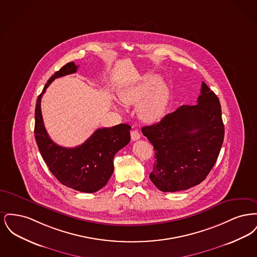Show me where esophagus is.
<instances>
[{
  "mask_svg": "<svg viewBox=\"0 0 257 257\" xmlns=\"http://www.w3.org/2000/svg\"><path fill=\"white\" fill-rule=\"evenodd\" d=\"M140 138H141V134L137 130H133L131 132V139H132V141H138Z\"/></svg>",
  "mask_w": 257,
  "mask_h": 257,
  "instance_id": "34e87169",
  "label": "esophagus"
}]
</instances>
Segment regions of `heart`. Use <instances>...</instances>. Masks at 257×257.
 I'll list each match as a JSON object with an SVG mask.
<instances>
[{"label":"heart","instance_id":"obj_1","mask_svg":"<svg viewBox=\"0 0 257 257\" xmlns=\"http://www.w3.org/2000/svg\"><path fill=\"white\" fill-rule=\"evenodd\" d=\"M160 81V78L156 76H149L139 83L123 86L118 95L123 103L128 105L137 104L141 101L138 106L140 117L148 122L155 121L163 116L168 105L167 89L162 86L156 87Z\"/></svg>","mask_w":257,"mask_h":257}]
</instances>
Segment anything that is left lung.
Masks as SVG:
<instances>
[{
    "mask_svg": "<svg viewBox=\"0 0 257 257\" xmlns=\"http://www.w3.org/2000/svg\"><path fill=\"white\" fill-rule=\"evenodd\" d=\"M196 102L142 128L155 151L149 178L162 192L183 191L201 183L220 154L224 126L219 98L202 82Z\"/></svg>",
    "mask_w": 257,
    "mask_h": 257,
    "instance_id": "8db88e82",
    "label": "left lung"
}]
</instances>
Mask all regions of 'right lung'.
<instances>
[{
  "instance_id": "right-lung-1",
  "label": "right lung",
  "mask_w": 257,
  "mask_h": 257,
  "mask_svg": "<svg viewBox=\"0 0 257 257\" xmlns=\"http://www.w3.org/2000/svg\"><path fill=\"white\" fill-rule=\"evenodd\" d=\"M77 69L73 61L68 62L48 80L37 100L35 137L42 158L62 185L83 193H95L109 181L115 153L130 142L131 126L121 123L99 128L83 145L74 148L60 147L50 139L41 114L42 94L55 79L75 73Z\"/></svg>"
}]
</instances>
